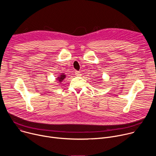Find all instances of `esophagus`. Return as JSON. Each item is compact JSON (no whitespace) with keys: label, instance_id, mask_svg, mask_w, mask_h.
Returning a JSON list of instances; mask_svg holds the SVG:
<instances>
[{"label":"esophagus","instance_id":"obj_1","mask_svg":"<svg viewBox=\"0 0 156 156\" xmlns=\"http://www.w3.org/2000/svg\"><path fill=\"white\" fill-rule=\"evenodd\" d=\"M75 75L76 76H81V73H80V72L79 71H75Z\"/></svg>","mask_w":156,"mask_h":156}]
</instances>
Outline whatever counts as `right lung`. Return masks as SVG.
<instances>
[{
	"instance_id": "obj_1",
	"label": "right lung",
	"mask_w": 156,
	"mask_h": 156,
	"mask_svg": "<svg viewBox=\"0 0 156 156\" xmlns=\"http://www.w3.org/2000/svg\"><path fill=\"white\" fill-rule=\"evenodd\" d=\"M65 78V75H60V77H58V80H59V81H62V80H63Z\"/></svg>"
}]
</instances>
